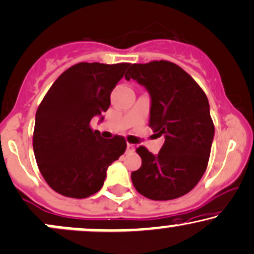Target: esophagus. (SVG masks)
I'll list each match as a JSON object with an SVG mask.
<instances>
[{
  "instance_id": "1",
  "label": "esophagus",
  "mask_w": 254,
  "mask_h": 254,
  "mask_svg": "<svg viewBox=\"0 0 254 254\" xmlns=\"http://www.w3.org/2000/svg\"><path fill=\"white\" fill-rule=\"evenodd\" d=\"M135 150V147H134V145L132 144H127V152H129V153H132Z\"/></svg>"
}]
</instances>
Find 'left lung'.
<instances>
[{
	"label": "left lung",
	"instance_id": "obj_1",
	"mask_svg": "<svg viewBox=\"0 0 254 254\" xmlns=\"http://www.w3.org/2000/svg\"><path fill=\"white\" fill-rule=\"evenodd\" d=\"M125 78L148 91L150 127L165 138L158 154L136 148L142 164L130 175L133 186L154 201L181 197L198 183L209 160L215 129L208 98L190 74L168 61L130 65Z\"/></svg>",
	"mask_w": 254,
	"mask_h": 254
}]
</instances>
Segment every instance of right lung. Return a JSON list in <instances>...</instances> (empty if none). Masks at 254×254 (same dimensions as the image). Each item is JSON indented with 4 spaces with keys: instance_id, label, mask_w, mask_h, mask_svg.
<instances>
[{
    "instance_id": "add662e5",
    "label": "right lung",
    "mask_w": 254,
    "mask_h": 254,
    "mask_svg": "<svg viewBox=\"0 0 254 254\" xmlns=\"http://www.w3.org/2000/svg\"><path fill=\"white\" fill-rule=\"evenodd\" d=\"M128 63H78L53 83L35 114L33 150L38 168L55 191L72 198L96 193L107 169L126 151V140L103 139L90 121L110 106V94Z\"/></svg>"
}]
</instances>
